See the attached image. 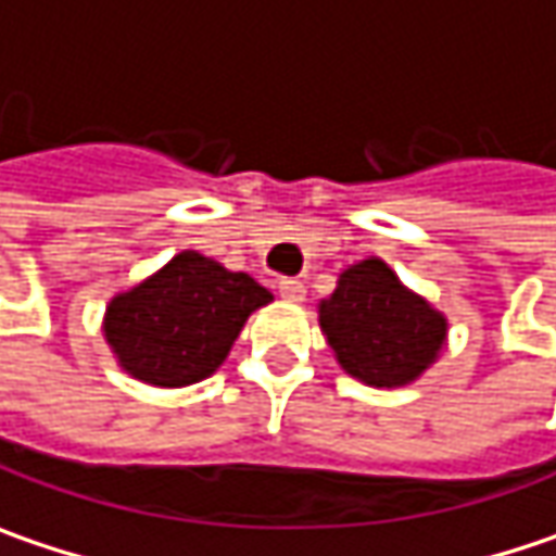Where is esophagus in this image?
<instances>
[{
	"label": "esophagus",
	"mask_w": 556,
	"mask_h": 556,
	"mask_svg": "<svg viewBox=\"0 0 556 556\" xmlns=\"http://www.w3.org/2000/svg\"><path fill=\"white\" fill-rule=\"evenodd\" d=\"M278 294L288 300V303H300V300L306 298V288H303V281H298V278H285V281H278Z\"/></svg>",
	"instance_id": "1"
}]
</instances>
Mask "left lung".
Here are the masks:
<instances>
[{"instance_id":"obj_1","label":"left lung","mask_w":556,"mask_h":556,"mask_svg":"<svg viewBox=\"0 0 556 556\" xmlns=\"http://www.w3.org/2000/svg\"><path fill=\"white\" fill-rule=\"evenodd\" d=\"M319 329L348 377L377 389L415 382L437 364L450 323L370 256L338 275L336 291L319 300Z\"/></svg>"}]
</instances>
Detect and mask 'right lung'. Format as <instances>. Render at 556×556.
<instances>
[{"instance_id": "right-lung-1", "label": "right lung", "mask_w": 556, "mask_h": 556, "mask_svg": "<svg viewBox=\"0 0 556 556\" xmlns=\"http://www.w3.org/2000/svg\"><path fill=\"white\" fill-rule=\"evenodd\" d=\"M271 300L247 271L182 250L129 291L113 294L103 313V338L132 379L182 389L212 377L247 319Z\"/></svg>"}]
</instances>
